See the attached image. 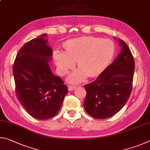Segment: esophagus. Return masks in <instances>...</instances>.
<instances>
[{
  "label": "esophagus",
  "instance_id": "1",
  "mask_svg": "<svg viewBox=\"0 0 150 150\" xmlns=\"http://www.w3.org/2000/svg\"><path fill=\"white\" fill-rule=\"evenodd\" d=\"M68 90H69V91H73L74 90H75V89H76V86H68Z\"/></svg>",
  "mask_w": 150,
  "mask_h": 150
}]
</instances>
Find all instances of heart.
Segmentation results:
<instances>
[{"label":"heart","mask_w":150,"mask_h":150,"mask_svg":"<svg viewBox=\"0 0 150 150\" xmlns=\"http://www.w3.org/2000/svg\"><path fill=\"white\" fill-rule=\"evenodd\" d=\"M115 53L113 42L93 36L70 39L64 45V51L55 50L53 57L58 69L66 74L76 61L78 68L68 78L70 82L78 83L86 77L93 78L105 69Z\"/></svg>","instance_id":"1"}]
</instances>
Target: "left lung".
Instances as JSON below:
<instances>
[{
	"mask_svg": "<svg viewBox=\"0 0 150 150\" xmlns=\"http://www.w3.org/2000/svg\"><path fill=\"white\" fill-rule=\"evenodd\" d=\"M120 52L94 82L84 86L87 92L83 102L87 113L93 118L104 119L120 111L132 91L134 60L130 49L121 39Z\"/></svg>",
	"mask_w": 150,
	"mask_h": 150,
	"instance_id": "1",
	"label": "left lung"
}]
</instances>
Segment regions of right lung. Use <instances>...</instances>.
<instances>
[{
    "mask_svg": "<svg viewBox=\"0 0 150 150\" xmlns=\"http://www.w3.org/2000/svg\"><path fill=\"white\" fill-rule=\"evenodd\" d=\"M47 36L42 34L24 44L13 66L17 98L25 111L38 120L57 115L68 92L49 67L52 51Z\"/></svg>",
    "mask_w": 150,
    "mask_h": 150,
    "instance_id": "obj_1",
    "label": "right lung"
}]
</instances>
